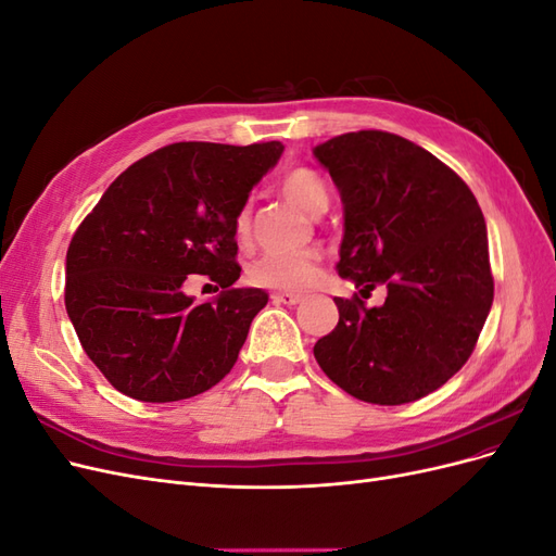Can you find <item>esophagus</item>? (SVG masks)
Listing matches in <instances>:
<instances>
[{"instance_id": "34e87169", "label": "esophagus", "mask_w": 556, "mask_h": 556, "mask_svg": "<svg viewBox=\"0 0 556 556\" xmlns=\"http://www.w3.org/2000/svg\"><path fill=\"white\" fill-rule=\"evenodd\" d=\"M274 304H282V306H296L301 304V296L299 294H290V292H276L271 294Z\"/></svg>"}]
</instances>
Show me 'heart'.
<instances>
[{
  "instance_id": "heart-1",
  "label": "heart",
  "mask_w": 556,
  "mask_h": 556,
  "mask_svg": "<svg viewBox=\"0 0 556 556\" xmlns=\"http://www.w3.org/2000/svg\"><path fill=\"white\" fill-rule=\"evenodd\" d=\"M282 197L292 201L308 215H323L329 206V188L313 169L296 166L280 180ZM250 231V206H243L237 217V233L241 239ZM323 276V255L317 250L294 252H264L250 264L248 278L268 290L306 292Z\"/></svg>"
}]
</instances>
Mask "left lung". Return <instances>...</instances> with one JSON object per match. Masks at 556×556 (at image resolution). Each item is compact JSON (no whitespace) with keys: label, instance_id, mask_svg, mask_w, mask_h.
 I'll return each instance as SVG.
<instances>
[{"label":"left lung","instance_id":"8db88e82","mask_svg":"<svg viewBox=\"0 0 556 556\" xmlns=\"http://www.w3.org/2000/svg\"><path fill=\"white\" fill-rule=\"evenodd\" d=\"M343 201L336 271L382 306L336 296L339 325L313 348L319 368L366 403L401 406L439 390L470 357L494 301L482 211L429 150L364 129L313 148Z\"/></svg>","mask_w":556,"mask_h":556}]
</instances>
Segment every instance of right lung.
Masks as SVG:
<instances>
[{
    "instance_id": "1",
    "label": "right lung",
    "mask_w": 556,
    "mask_h": 556,
    "mask_svg": "<svg viewBox=\"0 0 556 556\" xmlns=\"http://www.w3.org/2000/svg\"><path fill=\"white\" fill-rule=\"evenodd\" d=\"M280 141L172 143L117 176L66 250L64 306L99 371L137 401L190 399L220 382L268 301L233 288L237 217ZM224 288L197 305L188 275ZM217 290V288H215Z\"/></svg>"
}]
</instances>
